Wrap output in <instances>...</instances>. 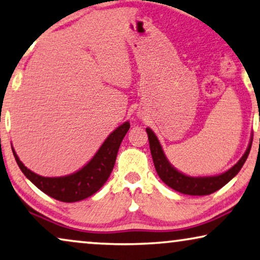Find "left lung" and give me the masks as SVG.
Listing matches in <instances>:
<instances>
[{"label": "left lung", "mask_w": 260, "mask_h": 260, "mask_svg": "<svg viewBox=\"0 0 260 260\" xmlns=\"http://www.w3.org/2000/svg\"><path fill=\"white\" fill-rule=\"evenodd\" d=\"M146 132L148 136V143H150V150L152 159H153L154 162L155 171H157L161 181L166 185L170 186L171 189L176 190V191L192 196L210 195V193L215 192L216 190L222 188L223 185H226L234 176L238 175V172L243 168L244 162L246 161L248 154H250L252 146L251 141L246 152L240 158V160L233 168H231L230 170L223 172V174L217 176H209V177H190V176H186L178 170H176L174 166L169 162L168 158L164 154V151H162L161 145L159 143L158 138L155 137L153 131L150 129V128H146Z\"/></svg>", "instance_id": "obj_1"}]
</instances>
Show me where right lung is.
Here are the masks:
<instances>
[{
	"label": "right lung",
	"mask_w": 260,
	"mask_h": 260,
	"mask_svg": "<svg viewBox=\"0 0 260 260\" xmlns=\"http://www.w3.org/2000/svg\"><path fill=\"white\" fill-rule=\"evenodd\" d=\"M129 122L116 128L105 140L88 164L75 174L63 177H43L27 169L13 150L15 160L23 175L46 195L61 202H77L94 195L101 189L112 174L121 141L129 129Z\"/></svg>",
	"instance_id": "1"
}]
</instances>
